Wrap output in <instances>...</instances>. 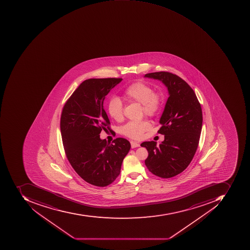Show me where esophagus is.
I'll use <instances>...</instances> for the list:
<instances>
[{"mask_svg":"<svg viewBox=\"0 0 250 250\" xmlns=\"http://www.w3.org/2000/svg\"><path fill=\"white\" fill-rule=\"evenodd\" d=\"M131 148H136V147L140 146V144L137 142H135V141H131Z\"/></svg>","mask_w":250,"mask_h":250,"instance_id":"1","label":"esophagus"}]
</instances>
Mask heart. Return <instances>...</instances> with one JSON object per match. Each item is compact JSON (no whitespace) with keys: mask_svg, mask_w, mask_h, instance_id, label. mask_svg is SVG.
<instances>
[{"mask_svg":"<svg viewBox=\"0 0 250 250\" xmlns=\"http://www.w3.org/2000/svg\"><path fill=\"white\" fill-rule=\"evenodd\" d=\"M123 98L129 103L141 104L144 113L147 116H153L157 114L161 106L159 95L153 93L149 85L138 82L129 85L123 94ZM123 104L121 100L112 98L107 104V112L109 116L116 121H120L123 117ZM150 127V123L146 120L141 122H130L123 126L122 134L132 139H139Z\"/></svg>","mask_w":250,"mask_h":250,"instance_id":"1","label":"heart"}]
</instances>
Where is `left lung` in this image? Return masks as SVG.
I'll return each instance as SVG.
<instances>
[{
	"mask_svg": "<svg viewBox=\"0 0 250 250\" xmlns=\"http://www.w3.org/2000/svg\"><path fill=\"white\" fill-rule=\"evenodd\" d=\"M144 77L162 82L169 95L158 131L165 140L159 145L154 141L141 144L148 152L145 165L155 176L170 178L189 165L197 150L202 128L201 104L192 88L178 76L162 71Z\"/></svg>",
	"mask_w": 250,
	"mask_h": 250,
	"instance_id": "8db88e82",
	"label": "left lung"
}]
</instances>
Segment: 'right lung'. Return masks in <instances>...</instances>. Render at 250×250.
<instances>
[{
	"label": "right lung",
	"instance_id": "obj_1",
	"mask_svg": "<svg viewBox=\"0 0 250 250\" xmlns=\"http://www.w3.org/2000/svg\"><path fill=\"white\" fill-rule=\"evenodd\" d=\"M121 78L89 79L72 94L61 116V133L67 159L77 174L93 186L104 187L119 176L131 144L116 138L113 144L101 139L109 129L104 101Z\"/></svg>",
	"mask_w": 250,
	"mask_h": 250
}]
</instances>
